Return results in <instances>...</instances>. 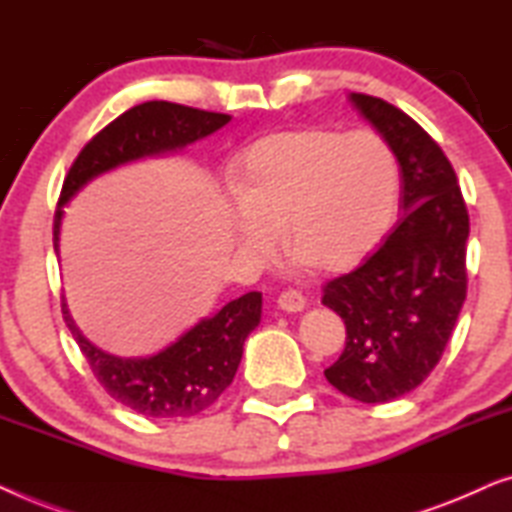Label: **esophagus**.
<instances>
[{
  "label": "esophagus",
  "mask_w": 512,
  "mask_h": 512,
  "mask_svg": "<svg viewBox=\"0 0 512 512\" xmlns=\"http://www.w3.org/2000/svg\"><path fill=\"white\" fill-rule=\"evenodd\" d=\"M277 305L282 307L284 312L296 314V312H303V310H305L307 298H305L303 293H300V291H293V289H289V291H282V293H279Z\"/></svg>",
  "instance_id": "obj_1"
}]
</instances>
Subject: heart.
Returning a JSON list of instances; mask_svg holds the SVG:
<instances>
[{"label": "heart", "instance_id": "b5f03b06", "mask_svg": "<svg viewBox=\"0 0 512 512\" xmlns=\"http://www.w3.org/2000/svg\"><path fill=\"white\" fill-rule=\"evenodd\" d=\"M233 240L258 261L284 247L317 270L359 265L389 233L398 165L373 130L298 128L249 144L233 165Z\"/></svg>", "mask_w": 512, "mask_h": 512}]
</instances>
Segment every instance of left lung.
Masks as SVG:
<instances>
[{"mask_svg": "<svg viewBox=\"0 0 512 512\" xmlns=\"http://www.w3.org/2000/svg\"><path fill=\"white\" fill-rule=\"evenodd\" d=\"M349 102L401 165L403 219L361 268L324 286L321 303L347 328L326 380L361 403L419 387L445 352L466 300L468 212L450 160L408 114L380 97Z\"/></svg>", "mask_w": 512, "mask_h": 512, "instance_id": "obj_1", "label": "left lung"}]
</instances>
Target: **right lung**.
<instances>
[{
    "instance_id": "obj_1",
    "label": "right lung",
    "mask_w": 512,
    "mask_h": 512,
    "mask_svg": "<svg viewBox=\"0 0 512 512\" xmlns=\"http://www.w3.org/2000/svg\"><path fill=\"white\" fill-rule=\"evenodd\" d=\"M228 121V114L163 100L137 104L111 121L83 146L79 158L69 167L55 209V251L60 254L65 205L88 181L135 160L181 151L223 128ZM261 307V293L249 291L223 305L214 317L200 319L158 354L123 359L95 347L76 328L67 303L62 300L69 331L107 394L149 419H184L207 410L233 382L242 361L244 340L261 324Z\"/></svg>"
}]
</instances>
